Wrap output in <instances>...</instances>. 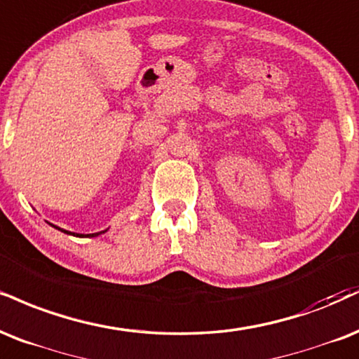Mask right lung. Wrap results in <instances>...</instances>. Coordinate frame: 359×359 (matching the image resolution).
<instances>
[{
    "mask_svg": "<svg viewBox=\"0 0 359 359\" xmlns=\"http://www.w3.org/2000/svg\"><path fill=\"white\" fill-rule=\"evenodd\" d=\"M50 226H53V224H50ZM55 229H58V231H62V232H65V234H72V236H76V237H83V234H75V232H70V231H65V229H60V227H56V226H53ZM102 232H105V231H102ZM102 232H95V234H86V236H90V237H97V236H100Z\"/></svg>",
    "mask_w": 359,
    "mask_h": 359,
    "instance_id": "right-lung-1",
    "label": "right lung"
}]
</instances>
